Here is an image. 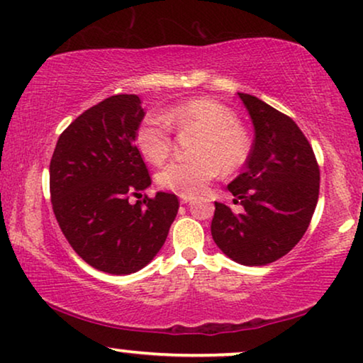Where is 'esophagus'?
I'll use <instances>...</instances> for the list:
<instances>
[{"mask_svg":"<svg viewBox=\"0 0 363 363\" xmlns=\"http://www.w3.org/2000/svg\"><path fill=\"white\" fill-rule=\"evenodd\" d=\"M191 196H181V202L182 203H187V202H191Z\"/></svg>","mask_w":363,"mask_h":363,"instance_id":"obj_1","label":"esophagus"}]
</instances>
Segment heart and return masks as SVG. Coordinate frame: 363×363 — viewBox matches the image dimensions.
Listing matches in <instances>:
<instances>
[{"label":"heart","instance_id":"1","mask_svg":"<svg viewBox=\"0 0 363 363\" xmlns=\"http://www.w3.org/2000/svg\"><path fill=\"white\" fill-rule=\"evenodd\" d=\"M196 133L189 161L171 162L157 174V184L179 196L201 194L218 172L233 174L252 155V138L228 106L211 99L182 101L162 116L151 115L136 130V147L151 164L160 166L172 152L171 128Z\"/></svg>","mask_w":363,"mask_h":363}]
</instances>
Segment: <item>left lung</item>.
I'll return each instance as SVG.
<instances>
[{"mask_svg": "<svg viewBox=\"0 0 363 363\" xmlns=\"http://www.w3.org/2000/svg\"><path fill=\"white\" fill-rule=\"evenodd\" d=\"M255 140L245 169L228 184L235 212L216 202L212 238L233 262L263 267L291 252L309 227L319 199V166L303 131L263 100L238 94Z\"/></svg>", "mask_w": 363, "mask_h": 363, "instance_id": "8db88e82", "label": "left lung"}]
</instances>
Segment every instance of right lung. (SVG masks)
<instances>
[{"mask_svg":"<svg viewBox=\"0 0 363 363\" xmlns=\"http://www.w3.org/2000/svg\"><path fill=\"white\" fill-rule=\"evenodd\" d=\"M145 118L138 95H113L85 110L59 136L49 166L54 216L79 257L95 269L130 274L164 245L179 201L151 186L136 130Z\"/></svg>","mask_w":363,"mask_h":363,"instance_id":"right-lung-1","label":"right lung"}]
</instances>
